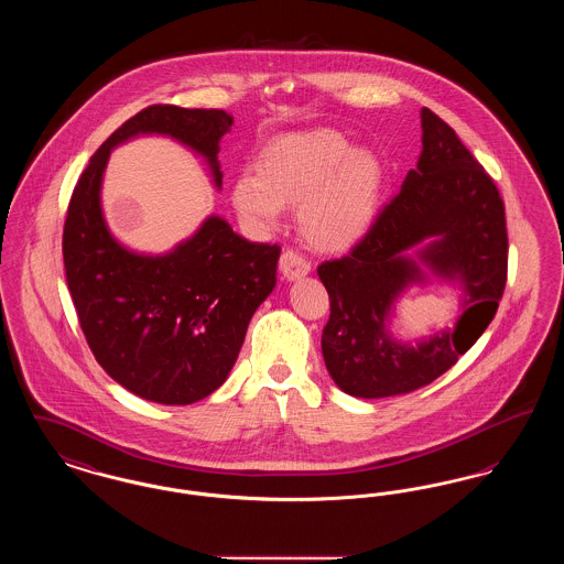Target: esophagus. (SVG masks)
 Returning <instances> with one entry per match:
<instances>
[{
    "mask_svg": "<svg viewBox=\"0 0 564 564\" xmlns=\"http://www.w3.org/2000/svg\"><path fill=\"white\" fill-rule=\"evenodd\" d=\"M279 269L288 279L294 281V279H300L311 272V262L304 253H300L294 247H288V249H283V253L279 258Z\"/></svg>",
    "mask_w": 564,
    "mask_h": 564,
    "instance_id": "1",
    "label": "esophagus"
}]
</instances>
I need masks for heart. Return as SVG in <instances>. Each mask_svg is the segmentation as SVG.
Wrapping results in <instances>:
<instances>
[{
	"label": "heart",
	"instance_id": "obj_1",
	"mask_svg": "<svg viewBox=\"0 0 564 564\" xmlns=\"http://www.w3.org/2000/svg\"><path fill=\"white\" fill-rule=\"evenodd\" d=\"M382 186L380 162L352 150L332 129L281 134L258 156V173L245 171L232 188L242 219L274 224L283 207H300L304 239L323 251H340L372 226Z\"/></svg>",
	"mask_w": 564,
	"mask_h": 564
}]
</instances>
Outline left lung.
Masks as SVG:
<instances>
[{
    "label": "left lung",
    "mask_w": 564,
    "mask_h": 564,
    "mask_svg": "<svg viewBox=\"0 0 564 564\" xmlns=\"http://www.w3.org/2000/svg\"><path fill=\"white\" fill-rule=\"evenodd\" d=\"M423 152L370 230L340 260L317 269L329 295L322 349L334 382L355 398L410 393L451 370L492 322L508 281L506 205L492 177L430 108L421 111ZM437 236L422 254L445 275H458L470 297L455 333L416 350L383 332L392 300L420 271L402 258Z\"/></svg>",
    "instance_id": "1"
}]
</instances>
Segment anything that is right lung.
Here are the masks:
<instances>
[{
    "label": "right lung",
    "mask_w": 564,
    "mask_h": 564,
    "mask_svg": "<svg viewBox=\"0 0 564 564\" xmlns=\"http://www.w3.org/2000/svg\"><path fill=\"white\" fill-rule=\"evenodd\" d=\"M232 122L224 109H141L109 134L72 192L63 262L82 332L99 366L150 402L186 405L224 384L251 315L276 283L281 247L249 242L209 217L173 253L134 256L101 215L109 150L133 134H171L209 161L221 186L217 143Z\"/></svg>",
    "instance_id": "1"
}]
</instances>
